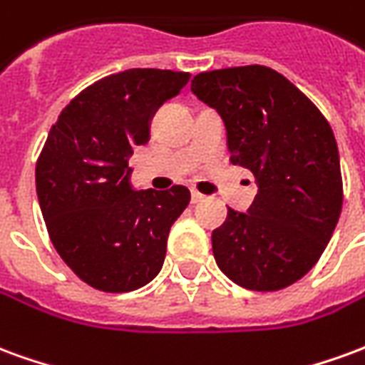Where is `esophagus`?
Returning a JSON list of instances; mask_svg holds the SVG:
<instances>
[{"label": "esophagus", "instance_id": "obj_1", "mask_svg": "<svg viewBox=\"0 0 365 365\" xmlns=\"http://www.w3.org/2000/svg\"><path fill=\"white\" fill-rule=\"evenodd\" d=\"M203 199H205V195H203V193H199V191H191V203H193V205H195V203H201V201H203Z\"/></svg>", "mask_w": 365, "mask_h": 365}]
</instances>
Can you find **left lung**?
I'll return each mask as SVG.
<instances>
[{"label":"left lung","instance_id":"obj_1","mask_svg":"<svg viewBox=\"0 0 365 365\" xmlns=\"http://www.w3.org/2000/svg\"><path fill=\"white\" fill-rule=\"evenodd\" d=\"M191 91L225 120L230 162L250 170L258 195L213 230L217 266L252 291H279L319 262L342 211L334 133L319 107L268 66L201 72Z\"/></svg>","mask_w":365,"mask_h":365}]
</instances>
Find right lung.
Listing matches in <instances>:
<instances>
[{"label":"right lung","mask_w":365,"mask_h":365,"mask_svg":"<svg viewBox=\"0 0 365 365\" xmlns=\"http://www.w3.org/2000/svg\"><path fill=\"white\" fill-rule=\"evenodd\" d=\"M190 72L133 68L88 86L62 109L36 160V195L52 245L93 289L125 293L152 282L190 190L135 191L128 156Z\"/></svg>","instance_id":"right-lung-1"}]
</instances>
